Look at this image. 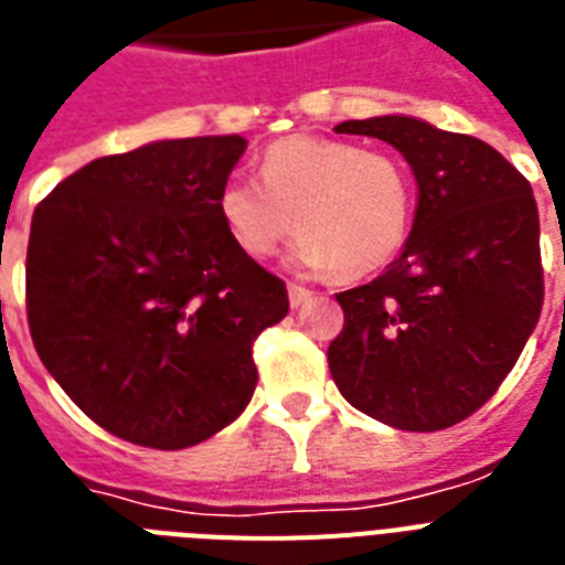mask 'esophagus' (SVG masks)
Returning <instances> with one entry per match:
<instances>
[{
	"mask_svg": "<svg viewBox=\"0 0 565 565\" xmlns=\"http://www.w3.org/2000/svg\"><path fill=\"white\" fill-rule=\"evenodd\" d=\"M311 300V291L306 286H300V282H288V303H291V309H300L303 303H309Z\"/></svg>",
	"mask_w": 565,
	"mask_h": 565,
	"instance_id": "1",
	"label": "esophagus"
}]
</instances>
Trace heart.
Wrapping results in <instances>:
<instances>
[{
  "instance_id": "b5f03b06",
  "label": "heart",
  "mask_w": 565,
  "mask_h": 565,
  "mask_svg": "<svg viewBox=\"0 0 565 565\" xmlns=\"http://www.w3.org/2000/svg\"><path fill=\"white\" fill-rule=\"evenodd\" d=\"M218 215L245 254H274L297 224L295 265L361 279L403 250L414 180L382 151L344 139L286 137L262 157V180L236 174L221 186Z\"/></svg>"
}]
</instances>
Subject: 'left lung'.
Masks as SVG:
<instances>
[{
  "mask_svg": "<svg viewBox=\"0 0 565 565\" xmlns=\"http://www.w3.org/2000/svg\"><path fill=\"white\" fill-rule=\"evenodd\" d=\"M335 134L394 146L417 180V212L373 282L341 291L344 329L329 373L361 414L440 431L499 391L543 309L540 215L493 146L414 116H373Z\"/></svg>",
  "mask_w": 565,
  "mask_h": 565,
  "instance_id": "1",
  "label": "left lung"
}]
</instances>
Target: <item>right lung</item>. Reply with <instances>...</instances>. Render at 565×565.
<instances>
[{
  "label": "right lung",
  "mask_w": 565,
  "mask_h": 565,
  "mask_svg": "<svg viewBox=\"0 0 565 565\" xmlns=\"http://www.w3.org/2000/svg\"><path fill=\"white\" fill-rule=\"evenodd\" d=\"M247 139H157L57 183L31 218L40 361L89 419L151 449L195 446L247 408L254 341L286 282L230 238L218 192Z\"/></svg>",
  "instance_id": "obj_1"
}]
</instances>
